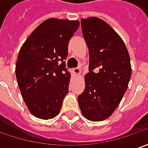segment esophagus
<instances>
[{
    "label": "esophagus",
    "mask_w": 148,
    "mask_h": 148,
    "mask_svg": "<svg viewBox=\"0 0 148 148\" xmlns=\"http://www.w3.org/2000/svg\"><path fill=\"white\" fill-rule=\"evenodd\" d=\"M72 71H73V73H74V74H75V75H79V74H80V73H81V70H80L79 68H74Z\"/></svg>",
    "instance_id": "obj_1"
}]
</instances>
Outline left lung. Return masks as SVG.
<instances>
[{
    "mask_svg": "<svg viewBox=\"0 0 148 148\" xmlns=\"http://www.w3.org/2000/svg\"><path fill=\"white\" fill-rule=\"evenodd\" d=\"M81 27L89 51V72L78 102L86 119L101 121L112 115L127 90L132 71L130 54L122 38L104 20L82 18Z\"/></svg>",
    "mask_w": 148,
    "mask_h": 148,
    "instance_id": "1",
    "label": "left lung"
}]
</instances>
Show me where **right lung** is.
I'll return each mask as SVG.
<instances>
[{
    "label": "right lung",
    "instance_id": "1",
    "mask_svg": "<svg viewBox=\"0 0 148 148\" xmlns=\"http://www.w3.org/2000/svg\"><path fill=\"white\" fill-rule=\"evenodd\" d=\"M79 21L48 18L29 35L18 52L15 75L28 109L42 120L56 117L69 92L65 64L69 42Z\"/></svg>",
    "mask_w": 148,
    "mask_h": 148
}]
</instances>
